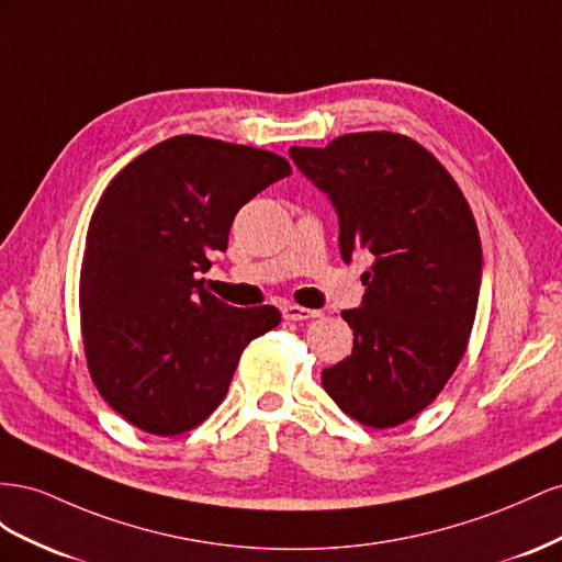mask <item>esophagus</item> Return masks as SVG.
Listing matches in <instances>:
<instances>
[{
    "label": "esophagus",
    "mask_w": 562,
    "mask_h": 562,
    "mask_svg": "<svg viewBox=\"0 0 562 562\" xmlns=\"http://www.w3.org/2000/svg\"><path fill=\"white\" fill-rule=\"evenodd\" d=\"M323 313L319 311H313V308H303V306H296V303H286V306L282 308V317L284 319H294V323H299V319H315Z\"/></svg>",
    "instance_id": "obj_1"
}]
</instances>
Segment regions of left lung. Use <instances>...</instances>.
<instances>
[{"mask_svg": "<svg viewBox=\"0 0 562 562\" xmlns=\"http://www.w3.org/2000/svg\"><path fill=\"white\" fill-rule=\"evenodd\" d=\"M339 216L341 259L372 254L360 308L344 311L352 352L323 386L352 419L391 428L428 407L467 350L483 249L467 198L419 143L391 132L290 148Z\"/></svg>", "mask_w": 562, "mask_h": 562, "instance_id": "obj_1", "label": "left lung"}]
</instances>
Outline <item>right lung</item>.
I'll return each mask as SVG.
<instances>
[{
	"label": "right lung",
	"mask_w": 562,
	"mask_h": 562,
	"mask_svg": "<svg viewBox=\"0 0 562 562\" xmlns=\"http://www.w3.org/2000/svg\"><path fill=\"white\" fill-rule=\"evenodd\" d=\"M290 173L276 153L183 134L105 188L87 231L79 311L95 389L136 428L179 436L202 424L247 344L278 327V308L228 306L198 278L226 251L243 204Z\"/></svg>",
	"instance_id": "right-lung-1"
}]
</instances>
